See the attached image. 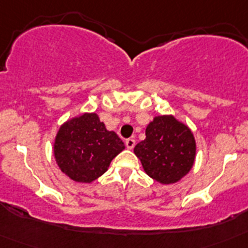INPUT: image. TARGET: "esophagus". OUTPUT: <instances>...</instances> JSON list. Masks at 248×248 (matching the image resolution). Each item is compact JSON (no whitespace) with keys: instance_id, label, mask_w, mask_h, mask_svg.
Instances as JSON below:
<instances>
[{"instance_id":"1","label":"esophagus","mask_w":248,"mask_h":248,"mask_svg":"<svg viewBox=\"0 0 248 248\" xmlns=\"http://www.w3.org/2000/svg\"><path fill=\"white\" fill-rule=\"evenodd\" d=\"M125 145L128 149H133L135 146V140L133 139V138H130V139H126L125 140Z\"/></svg>"}]
</instances>
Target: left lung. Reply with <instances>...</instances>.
Here are the masks:
<instances>
[{
	"label": "left lung",
	"mask_w": 248,
	"mask_h": 248,
	"mask_svg": "<svg viewBox=\"0 0 248 248\" xmlns=\"http://www.w3.org/2000/svg\"><path fill=\"white\" fill-rule=\"evenodd\" d=\"M145 135L134 154L151 179L170 185L189 174L196 157V141L189 126L171 114H164L149 123Z\"/></svg>",
	"instance_id": "8db88e82"
}]
</instances>
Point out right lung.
Wrapping results in <instances>:
<instances>
[{
  "instance_id": "right-lung-1",
  "label": "right lung",
  "mask_w": 248,
  "mask_h": 248,
  "mask_svg": "<svg viewBox=\"0 0 248 248\" xmlns=\"http://www.w3.org/2000/svg\"><path fill=\"white\" fill-rule=\"evenodd\" d=\"M125 149L117 133L108 130L97 113H83L59 126L53 155L59 170L74 183L91 184Z\"/></svg>"
}]
</instances>
